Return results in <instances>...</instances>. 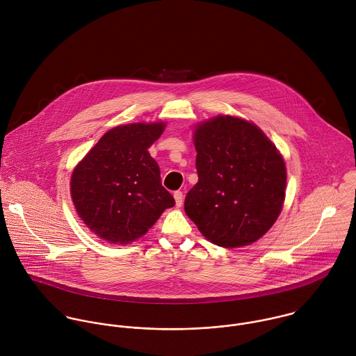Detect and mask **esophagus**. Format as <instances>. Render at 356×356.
<instances>
[{
  "label": "esophagus",
  "instance_id": "obj_1",
  "mask_svg": "<svg viewBox=\"0 0 356 356\" xmlns=\"http://www.w3.org/2000/svg\"><path fill=\"white\" fill-rule=\"evenodd\" d=\"M174 199H175V205H177V207H181L182 203H184V195H182V192H181V191L174 192Z\"/></svg>",
  "mask_w": 356,
  "mask_h": 356
}]
</instances>
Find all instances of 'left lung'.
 Instances as JSON below:
<instances>
[{
    "mask_svg": "<svg viewBox=\"0 0 356 356\" xmlns=\"http://www.w3.org/2000/svg\"><path fill=\"white\" fill-rule=\"evenodd\" d=\"M193 137L199 182L186 195V215L218 247L257 241L284 205V157L256 124L229 115L199 123Z\"/></svg>",
    "mask_w": 356,
    "mask_h": 356,
    "instance_id": "1",
    "label": "left lung"
}]
</instances>
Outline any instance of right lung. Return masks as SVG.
Returning a JSON list of instances; mask_svg holds the SVG:
<instances>
[{
    "instance_id": "obj_1",
    "label": "right lung",
    "mask_w": 356,
    "mask_h": 356,
    "mask_svg": "<svg viewBox=\"0 0 356 356\" xmlns=\"http://www.w3.org/2000/svg\"><path fill=\"white\" fill-rule=\"evenodd\" d=\"M165 124L131 123L106 131L71 175V196L83 223L102 240L129 244L151 229L175 200L161 186L148 148Z\"/></svg>"
}]
</instances>
